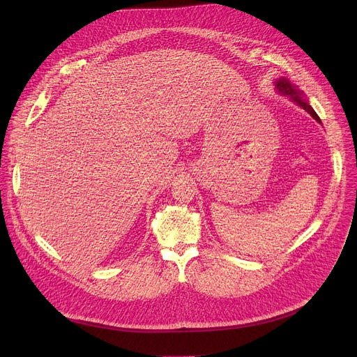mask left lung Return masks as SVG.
<instances>
[{"instance_id":"left-lung-1","label":"left lung","mask_w":357,"mask_h":357,"mask_svg":"<svg viewBox=\"0 0 357 357\" xmlns=\"http://www.w3.org/2000/svg\"><path fill=\"white\" fill-rule=\"evenodd\" d=\"M275 87H277V90H278L280 93L289 96V97L295 101L296 105H299L305 112H308V113H310V114H311L317 121H319V123H321V119L318 117V114L315 113V110L310 106L308 101L303 98L302 91H299V90L296 89V86L291 84V82H289L288 79H285V77L278 79V80L275 82Z\"/></svg>"}]
</instances>
